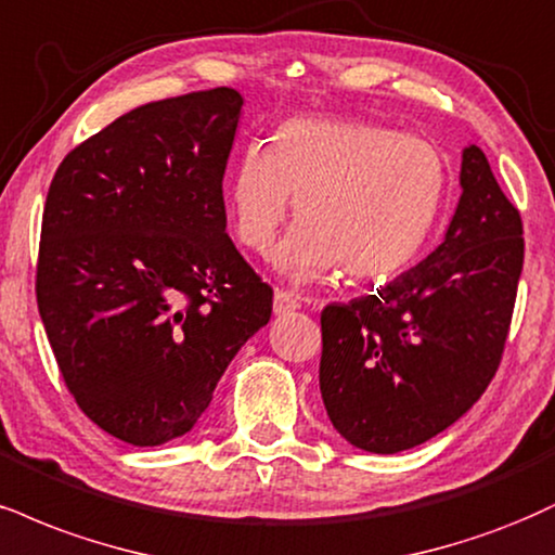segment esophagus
<instances>
[{
	"mask_svg": "<svg viewBox=\"0 0 555 555\" xmlns=\"http://www.w3.org/2000/svg\"><path fill=\"white\" fill-rule=\"evenodd\" d=\"M297 307H299V299L292 295V292L276 289V295H273V312H276V315H286V312L297 310Z\"/></svg>",
	"mask_w": 555,
	"mask_h": 555,
	"instance_id": "obj_1",
	"label": "esophagus"
}]
</instances>
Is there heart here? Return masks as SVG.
<instances>
[{
	"label": "heart",
	"mask_w": 555,
	"mask_h": 555,
	"mask_svg": "<svg viewBox=\"0 0 555 555\" xmlns=\"http://www.w3.org/2000/svg\"><path fill=\"white\" fill-rule=\"evenodd\" d=\"M447 191L444 152L422 137L359 118H295L269 152H245L227 206L235 237L258 256L273 248L297 206L302 222L279 256L295 282L338 266L351 282H375L424 250Z\"/></svg>",
	"instance_id": "b5f03b06"
}]
</instances>
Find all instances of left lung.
Masks as SVG:
<instances>
[{
	"label": "left lung",
	"instance_id": "8db88e82",
	"mask_svg": "<svg viewBox=\"0 0 555 555\" xmlns=\"http://www.w3.org/2000/svg\"><path fill=\"white\" fill-rule=\"evenodd\" d=\"M460 202L422 263L320 315V392L359 450L392 455L437 437L496 375L525 260L522 219L480 146L463 150Z\"/></svg>",
	"mask_w": 555,
	"mask_h": 555
}]
</instances>
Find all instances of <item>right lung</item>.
Listing matches in <instances>:
<instances>
[{
  "label": "right lung",
  "instance_id": "add662e5",
  "mask_svg": "<svg viewBox=\"0 0 555 555\" xmlns=\"http://www.w3.org/2000/svg\"><path fill=\"white\" fill-rule=\"evenodd\" d=\"M232 87L139 105L59 165L36 297L66 387L121 442L165 444L209 409L273 289L227 235Z\"/></svg>",
  "mask_w": 555,
  "mask_h": 555
}]
</instances>
